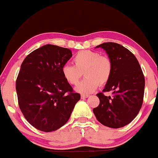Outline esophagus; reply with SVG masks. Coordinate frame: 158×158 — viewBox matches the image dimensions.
I'll use <instances>...</instances> for the list:
<instances>
[{
    "label": "esophagus",
    "mask_w": 158,
    "mask_h": 158,
    "mask_svg": "<svg viewBox=\"0 0 158 158\" xmlns=\"http://www.w3.org/2000/svg\"><path fill=\"white\" fill-rule=\"evenodd\" d=\"M88 97H89V96L86 95V94H81V99H86V98H88Z\"/></svg>",
    "instance_id": "34e87169"
}]
</instances>
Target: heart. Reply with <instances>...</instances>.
<instances>
[{
    "mask_svg": "<svg viewBox=\"0 0 158 158\" xmlns=\"http://www.w3.org/2000/svg\"><path fill=\"white\" fill-rule=\"evenodd\" d=\"M73 63V65H64L61 73L65 80L71 85L79 82L83 73L85 78L76 88V90L80 94L92 93L99 85H106L111 77V59L98 52L89 50L78 52L74 56Z\"/></svg>",
    "mask_w": 158,
    "mask_h": 158,
    "instance_id": "b5f03b06",
    "label": "heart"
}]
</instances>
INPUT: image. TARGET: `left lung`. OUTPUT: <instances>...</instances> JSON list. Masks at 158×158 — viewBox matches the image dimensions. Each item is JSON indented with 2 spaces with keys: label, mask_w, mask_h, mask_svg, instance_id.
<instances>
[{
  "label": "left lung",
  "mask_w": 158,
  "mask_h": 158,
  "mask_svg": "<svg viewBox=\"0 0 158 158\" xmlns=\"http://www.w3.org/2000/svg\"><path fill=\"white\" fill-rule=\"evenodd\" d=\"M97 48L104 49L113 63L111 77L102 92L112 90L113 96L110 98L97 94L99 105L93 111L104 126L122 128L135 118L142 107L144 75L137 58L122 45L106 42Z\"/></svg>",
  "instance_id": "left-lung-1"
}]
</instances>
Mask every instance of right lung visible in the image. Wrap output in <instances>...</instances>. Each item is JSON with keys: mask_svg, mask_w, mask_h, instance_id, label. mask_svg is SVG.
<instances>
[{"mask_svg": "<svg viewBox=\"0 0 158 158\" xmlns=\"http://www.w3.org/2000/svg\"><path fill=\"white\" fill-rule=\"evenodd\" d=\"M71 56L70 49L46 44L21 64L15 84L18 102L25 119L38 130L50 132L64 126L80 99L61 73Z\"/></svg>", "mask_w": 158, "mask_h": 158, "instance_id": "1", "label": "right lung"}]
</instances>
